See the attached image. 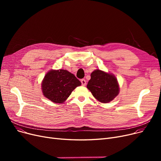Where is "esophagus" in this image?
<instances>
[{
    "mask_svg": "<svg viewBox=\"0 0 161 161\" xmlns=\"http://www.w3.org/2000/svg\"><path fill=\"white\" fill-rule=\"evenodd\" d=\"M81 85H82L83 86H86V80L82 79V80H81Z\"/></svg>",
    "mask_w": 161,
    "mask_h": 161,
    "instance_id": "34e87169",
    "label": "esophagus"
}]
</instances>
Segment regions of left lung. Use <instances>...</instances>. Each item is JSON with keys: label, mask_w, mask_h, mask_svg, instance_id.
I'll return each mask as SVG.
<instances>
[{"label": "left lung", "mask_w": 161, "mask_h": 161, "mask_svg": "<svg viewBox=\"0 0 161 161\" xmlns=\"http://www.w3.org/2000/svg\"><path fill=\"white\" fill-rule=\"evenodd\" d=\"M87 89L98 101L108 103L113 100L119 92V85L115 76L111 73L100 69L95 70L91 74Z\"/></svg>", "instance_id": "1"}]
</instances>
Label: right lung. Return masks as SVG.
<instances>
[{
  "label": "right lung",
  "instance_id": "right-lung-1",
  "mask_svg": "<svg viewBox=\"0 0 161 161\" xmlns=\"http://www.w3.org/2000/svg\"><path fill=\"white\" fill-rule=\"evenodd\" d=\"M81 85L79 80L68 70H51L42 81L44 96L55 103H63L72 92Z\"/></svg>",
  "mask_w": 161,
  "mask_h": 161
}]
</instances>
